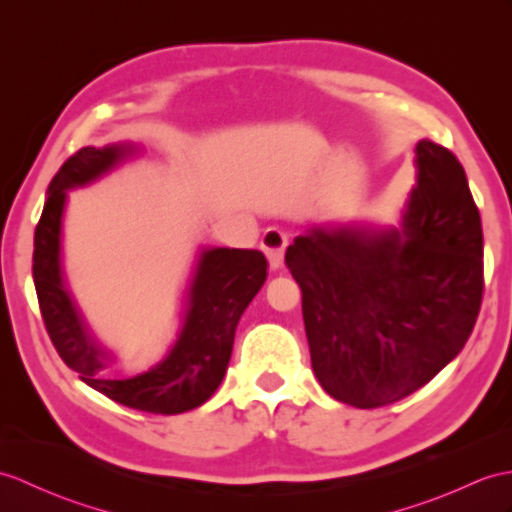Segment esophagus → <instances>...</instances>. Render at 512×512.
I'll use <instances>...</instances> for the list:
<instances>
[{"instance_id": "esophagus-1", "label": "esophagus", "mask_w": 512, "mask_h": 512, "mask_svg": "<svg viewBox=\"0 0 512 512\" xmlns=\"http://www.w3.org/2000/svg\"><path fill=\"white\" fill-rule=\"evenodd\" d=\"M290 237L283 229L279 227H270L261 235V251L266 253L268 261H270V268L272 270H279L283 266V253H285V246H288Z\"/></svg>"}]
</instances>
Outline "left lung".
<instances>
[{
    "label": "left lung",
    "instance_id": "obj_1",
    "mask_svg": "<svg viewBox=\"0 0 512 512\" xmlns=\"http://www.w3.org/2000/svg\"><path fill=\"white\" fill-rule=\"evenodd\" d=\"M414 163L399 227H312L285 251L318 382L355 408L425 386L462 351L480 314L482 222L465 170L427 139Z\"/></svg>",
    "mask_w": 512,
    "mask_h": 512
}]
</instances>
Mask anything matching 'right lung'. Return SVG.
I'll list each match as a JSON object with an SVG mask.
<instances>
[{"label":"right lung","mask_w":512,"mask_h":512,"mask_svg":"<svg viewBox=\"0 0 512 512\" xmlns=\"http://www.w3.org/2000/svg\"><path fill=\"white\" fill-rule=\"evenodd\" d=\"M139 154L133 141L80 148L56 172L34 231L32 277L47 334L63 362L82 382L122 406L152 414H181L202 406L218 390L233 351L235 329L268 277L264 253L246 248H202L189 281L183 325L161 362L146 373L106 377L111 351L91 334L71 296L61 255L67 192L98 181Z\"/></svg>","instance_id":"obj_1"}]
</instances>
